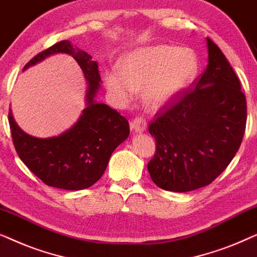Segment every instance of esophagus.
Instances as JSON below:
<instances>
[{"label": "esophagus", "mask_w": 257, "mask_h": 257, "mask_svg": "<svg viewBox=\"0 0 257 257\" xmlns=\"http://www.w3.org/2000/svg\"><path fill=\"white\" fill-rule=\"evenodd\" d=\"M131 130L133 131L137 132V133H142L144 131H146V127H147V124H146V120L143 118H136L133 119L131 121Z\"/></svg>", "instance_id": "1"}]
</instances>
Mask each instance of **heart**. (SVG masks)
<instances>
[{"mask_svg":"<svg viewBox=\"0 0 257 257\" xmlns=\"http://www.w3.org/2000/svg\"><path fill=\"white\" fill-rule=\"evenodd\" d=\"M196 70L198 61L191 49L149 45L122 56L118 73H107L105 84L119 103H127L135 91L143 90L144 104L151 110H160L180 96L194 78Z\"/></svg>","mask_w":257,"mask_h":257,"instance_id":"1","label":"heart"}]
</instances>
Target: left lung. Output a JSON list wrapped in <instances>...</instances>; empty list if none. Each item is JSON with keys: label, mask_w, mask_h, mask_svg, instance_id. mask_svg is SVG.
I'll return each instance as SVG.
<instances>
[{"label": "left lung", "mask_w": 257, "mask_h": 257, "mask_svg": "<svg viewBox=\"0 0 257 257\" xmlns=\"http://www.w3.org/2000/svg\"><path fill=\"white\" fill-rule=\"evenodd\" d=\"M206 41L208 64L195 87L158 113L149 128L157 152L147 168L165 191L209 185L233 160L244 135L247 104L240 80L220 48Z\"/></svg>", "instance_id": "left-lung-1"}]
</instances>
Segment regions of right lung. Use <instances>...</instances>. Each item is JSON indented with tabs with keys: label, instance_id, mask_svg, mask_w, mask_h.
Listing matches in <instances>:
<instances>
[{
	"label": "right lung",
	"instance_id": "right-lung-1",
	"mask_svg": "<svg viewBox=\"0 0 257 257\" xmlns=\"http://www.w3.org/2000/svg\"><path fill=\"white\" fill-rule=\"evenodd\" d=\"M56 54L72 56L85 77V108L78 120L61 135L37 138L17 125L10 108V131L20 159L44 184L68 191H80L101 178L111 154L127 139L130 126L117 111L96 100L101 87L98 63L92 61V56L87 52L73 47L70 41L58 42L40 52L27 63L23 71Z\"/></svg>",
	"mask_w": 257,
	"mask_h": 257
}]
</instances>
